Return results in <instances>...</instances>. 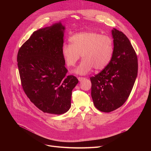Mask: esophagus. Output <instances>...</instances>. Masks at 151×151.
<instances>
[{"label":"esophagus","instance_id":"esophagus-1","mask_svg":"<svg viewBox=\"0 0 151 151\" xmlns=\"http://www.w3.org/2000/svg\"><path fill=\"white\" fill-rule=\"evenodd\" d=\"M78 80H79V81H82L84 79H85V78H82V77H78Z\"/></svg>","mask_w":151,"mask_h":151}]
</instances>
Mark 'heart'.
<instances>
[{
  "mask_svg": "<svg viewBox=\"0 0 151 151\" xmlns=\"http://www.w3.org/2000/svg\"><path fill=\"white\" fill-rule=\"evenodd\" d=\"M70 44L62 47L64 60L68 67L74 66L80 58H82L74 72L80 75L88 73L93 68L104 69L111 61L114 47L112 39L106 35L93 32L74 34L69 38Z\"/></svg>",
  "mask_w": 151,
  "mask_h": 151,
  "instance_id": "heart-1",
  "label": "heart"
}]
</instances>
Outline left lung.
Wrapping results in <instances>:
<instances>
[{"mask_svg":"<svg viewBox=\"0 0 151 151\" xmlns=\"http://www.w3.org/2000/svg\"><path fill=\"white\" fill-rule=\"evenodd\" d=\"M114 51L111 62L101 72L90 78L95 107L110 112L121 107L130 96L137 76L136 52L128 37L114 28Z\"/></svg>","mask_w":151,"mask_h":151,"instance_id":"8db88e82","label":"left lung"}]
</instances>
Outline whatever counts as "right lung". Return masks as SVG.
Instances as JSON below:
<instances>
[{
    "instance_id": "add662e5",
    "label": "right lung",
    "mask_w": 151,
    "mask_h": 151,
    "mask_svg": "<svg viewBox=\"0 0 151 151\" xmlns=\"http://www.w3.org/2000/svg\"><path fill=\"white\" fill-rule=\"evenodd\" d=\"M64 30L59 22L34 32L17 55L26 94L42 112L55 115L69 110L72 91L78 83L75 76L66 75L61 52Z\"/></svg>"
}]
</instances>
